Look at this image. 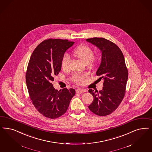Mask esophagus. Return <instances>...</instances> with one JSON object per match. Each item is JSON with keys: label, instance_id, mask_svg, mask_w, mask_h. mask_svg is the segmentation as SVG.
Returning <instances> with one entry per match:
<instances>
[{"label": "esophagus", "instance_id": "obj_1", "mask_svg": "<svg viewBox=\"0 0 152 152\" xmlns=\"http://www.w3.org/2000/svg\"><path fill=\"white\" fill-rule=\"evenodd\" d=\"M86 89H81V88L76 89V93H79V94L82 93H85V92H86Z\"/></svg>", "mask_w": 152, "mask_h": 152}]
</instances>
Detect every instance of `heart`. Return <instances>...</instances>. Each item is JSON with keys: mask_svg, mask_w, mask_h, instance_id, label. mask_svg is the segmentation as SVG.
Returning <instances> with one entry per match:
<instances>
[{"mask_svg": "<svg viewBox=\"0 0 152 152\" xmlns=\"http://www.w3.org/2000/svg\"><path fill=\"white\" fill-rule=\"evenodd\" d=\"M73 53L76 57L79 58L84 63H95L98 59V57L94 55L93 49L88 45L83 44L79 45L73 50ZM70 62V56L67 53H64L61 60V67L63 70L66 71L68 69ZM88 77L89 74L88 73L74 74L72 77V80L76 84H83L86 82Z\"/></svg>", "mask_w": 152, "mask_h": 152, "instance_id": "obj_1", "label": "heart"}]
</instances>
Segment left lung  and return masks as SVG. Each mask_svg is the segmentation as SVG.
Returning <instances> with one entry per match:
<instances>
[{"instance_id": "obj_1", "label": "left lung", "mask_w": 152, "mask_h": 152, "mask_svg": "<svg viewBox=\"0 0 152 152\" xmlns=\"http://www.w3.org/2000/svg\"><path fill=\"white\" fill-rule=\"evenodd\" d=\"M102 52V61L96 71L99 80L103 79V87L98 91L89 89L94 100L89 108L99 116L111 114L118 108L124 99L128 79V70L123 53L113 42L103 37L86 39Z\"/></svg>"}]
</instances>
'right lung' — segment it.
Listing matches in <instances>:
<instances>
[{"mask_svg": "<svg viewBox=\"0 0 152 152\" xmlns=\"http://www.w3.org/2000/svg\"><path fill=\"white\" fill-rule=\"evenodd\" d=\"M74 42L48 39L40 42L32 53L26 73L27 88L32 103L42 115L54 119L68 109L75 90L54 89L52 82L61 69L63 54Z\"/></svg>", "mask_w": 152, "mask_h": 152, "instance_id": "obj_1", "label": "right lung"}]
</instances>
